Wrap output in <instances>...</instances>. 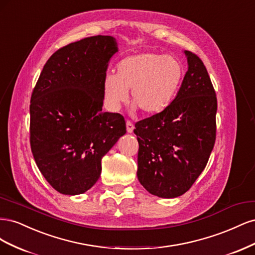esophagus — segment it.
Returning <instances> with one entry per match:
<instances>
[{
	"label": "esophagus",
	"mask_w": 255,
	"mask_h": 255,
	"mask_svg": "<svg viewBox=\"0 0 255 255\" xmlns=\"http://www.w3.org/2000/svg\"><path fill=\"white\" fill-rule=\"evenodd\" d=\"M127 130L128 133H132L134 130V125H133L132 121H129V120L127 121Z\"/></svg>",
	"instance_id": "1"
}]
</instances>
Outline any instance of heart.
<instances>
[{
	"label": "heart",
	"mask_w": 255,
	"mask_h": 255,
	"mask_svg": "<svg viewBox=\"0 0 255 255\" xmlns=\"http://www.w3.org/2000/svg\"><path fill=\"white\" fill-rule=\"evenodd\" d=\"M185 68L173 56L144 52L128 56L117 65V74L107 73L103 88L107 105L118 111L128 99L146 115H156L170 104L179 91Z\"/></svg>",
	"instance_id": "obj_1"
}]
</instances>
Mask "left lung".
Segmentation results:
<instances>
[{"mask_svg":"<svg viewBox=\"0 0 255 255\" xmlns=\"http://www.w3.org/2000/svg\"><path fill=\"white\" fill-rule=\"evenodd\" d=\"M188 70L168 107L136 122L137 176L150 194H185L204 170L216 140L217 97L203 61L186 51Z\"/></svg>","mask_w":255,"mask_h":255,"instance_id":"left-lung-1","label":"left lung"}]
</instances>
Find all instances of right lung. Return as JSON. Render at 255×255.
Wrapping results in <instances>:
<instances>
[{
	"label": "right lung",
	"mask_w": 255,
	"mask_h": 255,
	"mask_svg": "<svg viewBox=\"0 0 255 255\" xmlns=\"http://www.w3.org/2000/svg\"><path fill=\"white\" fill-rule=\"evenodd\" d=\"M118 51L112 36H92L58 49L30 97L29 142L40 172L63 195H80L100 177L101 159L127 133L118 113L103 112V83Z\"/></svg>",
	"instance_id": "obj_1"
}]
</instances>
